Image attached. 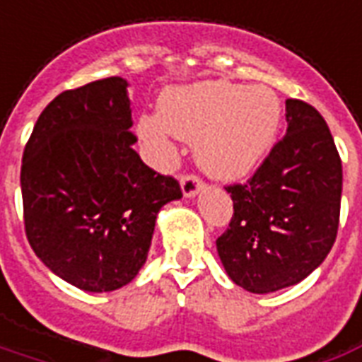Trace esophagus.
<instances>
[{
  "label": "esophagus",
  "mask_w": 362,
  "mask_h": 362,
  "mask_svg": "<svg viewBox=\"0 0 362 362\" xmlns=\"http://www.w3.org/2000/svg\"><path fill=\"white\" fill-rule=\"evenodd\" d=\"M202 187H204V185H202V179H200L199 175H194V173H187V175L181 177V191H183V194L187 199L194 197Z\"/></svg>",
  "instance_id": "1"
}]
</instances>
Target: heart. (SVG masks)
<instances>
[{"label": "heart", "instance_id": "heart-1", "mask_svg": "<svg viewBox=\"0 0 362 362\" xmlns=\"http://www.w3.org/2000/svg\"><path fill=\"white\" fill-rule=\"evenodd\" d=\"M281 125V102L270 86L202 81L171 86L158 100V115H144L136 131L160 160H170V133L194 142L197 162L212 177H247L270 152Z\"/></svg>", "mask_w": 362, "mask_h": 362}]
</instances>
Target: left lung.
I'll use <instances>...</instances> for the list:
<instances>
[{
    "mask_svg": "<svg viewBox=\"0 0 362 362\" xmlns=\"http://www.w3.org/2000/svg\"><path fill=\"white\" fill-rule=\"evenodd\" d=\"M287 133L247 183L226 187L233 218L216 247L228 276L250 293L295 286L334 247L341 206V160L326 121L289 98Z\"/></svg>",
    "mask_w": 362,
    "mask_h": 362,
    "instance_id": "8db88e82",
    "label": "left lung"
}]
</instances>
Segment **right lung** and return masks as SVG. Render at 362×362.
Returning a JSON list of instances; mask_svg holds the SVG:
<instances>
[{
	"label": "right lung",
	"instance_id": "obj_1",
	"mask_svg": "<svg viewBox=\"0 0 362 362\" xmlns=\"http://www.w3.org/2000/svg\"><path fill=\"white\" fill-rule=\"evenodd\" d=\"M121 76L55 96L21 165L25 231L36 257L71 286L115 291L148 257L156 216L183 197L133 150L131 100Z\"/></svg>",
	"mask_w": 362,
	"mask_h": 362
}]
</instances>
